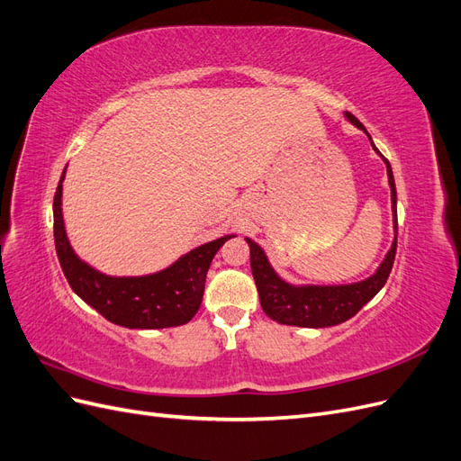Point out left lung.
<instances>
[{
  "label": "left lung",
  "instance_id": "8db88e82",
  "mask_svg": "<svg viewBox=\"0 0 461 461\" xmlns=\"http://www.w3.org/2000/svg\"><path fill=\"white\" fill-rule=\"evenodd\" d=\"M346 117L350 119L357 129L366 131L364 124H361L352 113H346ZM375 151L379 153L386 163L390 192H393L394 230L398 234L396 186H394L393 169H390V163L383 153L376 148ZM246 242L249 246V265H252L254 281L258 286V294H259V302L265 315L271 317L281 325L319 329V327L339 325L354 317L376 294V292L384 286L386 278L390 271H393V265H394L398 236L394 239L393 248H390L384 261L381 263L379 271H376L373 276H369L367 281L346 285V286H292L275 275L267 258L263 254V249L256 242H252L249 239H246Z\"/></svg>",
  "mask_w": 461,
  "mask_h": 461
}]
</instances>
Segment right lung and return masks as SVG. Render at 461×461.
Returning a JSON list of instances; mask_svg holds the SVG:
<instances>
[{"mask_svg": "<svg viewBox=\"0 0 461 461\" xmlns=\"http://www.w3.org/2000/svg\"><path fill=\"white\" fill-rule=\"evenodd\" d=\"M63 178L53 198V240L68 285L107 321L127 329H167L185 325L196 315L203 298L205 275L217 249L230 236L207 242L146 276H107L80 261L67 240L61 213Z\"/></svg>", "mask_w": 461, "mask_h": 461, "instance_id": "right-lung-1", "label": "right lung"}]
</instances>
